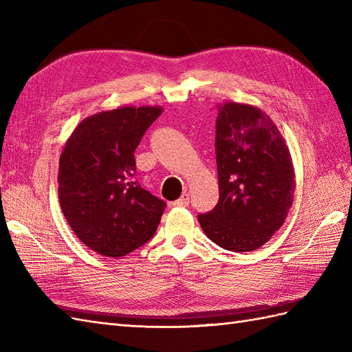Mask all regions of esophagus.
I'll return each mask as SVG.
<instances>
[{
    "instance_id": "esophagus-1",
    "label": "esophagus",
    "mask_w": 352,
    "mask_h": 352,
    "mask_svg": "<svg viewBox=\"0 0 352 352\" xmlns=\"http://www.w3.org/2000/svg\"><path fill=\"white\" fill-rule=\"evenodd\" d=\"M188 204H190V196H188L187 193H183L179 199L173 202V206H187Z\"/></svg>"
}]
</instances>
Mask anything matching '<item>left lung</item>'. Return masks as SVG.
Here are the masks:
<instances>
[{
	"label": "left lung",
	"instance_id": "1",
	"mask_svg": "<svg viewBox=\"0 0 352 352\" xmlns=\"http://www.w3.org/2000/svg\"><path fill=\"white\" fill-rule=\"evenodd\" d=\"M219 202L197 215L219 247L247 253L283 226L294 196V169L281 132L260 108L226 102L215 120Z\"/></svg>",
	"mask_w": 352,
	"mask_h": 352
}]
</instances>
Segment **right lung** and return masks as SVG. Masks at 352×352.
<instances>
[{"instance_id":"add662e5","label":"right lung","mask_w":352,"mask_h":352,"mask_svg":"<svg viewBox=\"0 0 352 352\" xmlns=\"http://www.w3.org/2000/svg\"><path fill=\"white\" fill-rule=\"evenodd\" d=\"M162 111L119 107L86 117L62 150V212L77 238L98 254L126 256L156 233L166 204L135 179L133 153Z\"/></svg>"}]
</instances>
